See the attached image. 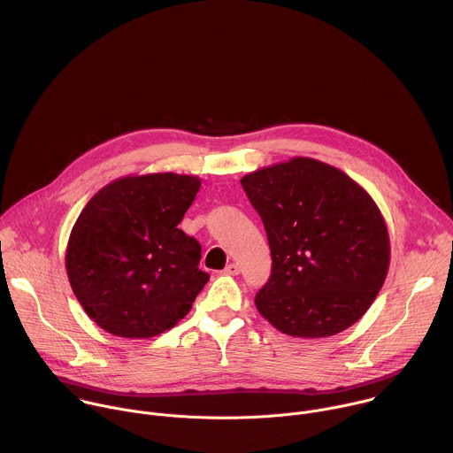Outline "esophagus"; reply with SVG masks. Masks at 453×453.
Here are the masks:
<instances>
[{"label": "esophagus", "instance_id": "esophagus-1", "mask_svg": "<svg viewBox=\"0 0 453 453\" xmlns=\"http://www.w3.org/2000/svg\"><path fill=\"white\" fill-rule=\"evenodd\" d=\"M241 272V268H239V265L237 263H230V265H226L225 266V270H223V273L225 275H237Z\"/></svg>", "mask_w": 453, "mask_h": 453}]
</instances>
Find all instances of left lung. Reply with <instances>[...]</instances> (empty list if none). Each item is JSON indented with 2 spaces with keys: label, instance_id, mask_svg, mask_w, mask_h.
I'll use <instances>...</instances> for the list:
<instances>
[{
  "label": "left lung",
  "instance_id": "left-lung-1",
  "mask_svg": "<svg viewBox=\"0 0 453 453\" xmlns=\"http://www.w3.org/2000/svg\"><path fill=\"white\" fill-rule=\"evenodd\" d=\"M266 230L272 273L257 295L279 331L323 338L357 323L388 277L386 219L340 169L295 157L241 180Z\"/></svg>",
  "mask_w": 453,
  "mask_h": 453
}]
</instances>
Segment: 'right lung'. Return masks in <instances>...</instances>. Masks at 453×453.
<instances>
[{"instance_id": "add662e5", "label": "right lung", "mask_w": 453, "mask_h": 453, "mask_svg": "<svg viewBox=\"0 0 453 453\" xmlns=\"http://www.w3.org/2000/svg\"><path fill=\"white\" fill-rule=\"evenodd\" d=\"M196 176H126L94 195L65 250V272L87 316L124 338H151L180 323L209 280L200 244L178 225Z\"/></svg>"}]
</instances>
